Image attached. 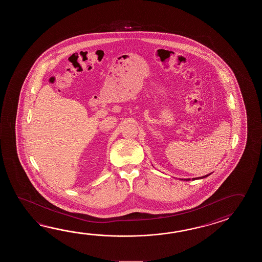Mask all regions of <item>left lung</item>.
Here are the masks:
<instances>
[{
  "label": "left lung",
  "instance_id": "1",
  "mask_svg": "<svg viewBox=\"0 0 262 262\" xmlns=\"http://www.w3.org/2000/svg\"><path fill=\"white\" fill-rule=\"evenodd\" d=\"M211 174V173H210ZM210 174H207V175H205V176H202V177H199V178H193L192 180L194 181V180H198V179H203V178H206V177H208ZM184 181H190V179H184Z\"/></svg>",
  "mask_w": 262,
  "mask_h": 262
}]
</instances>
